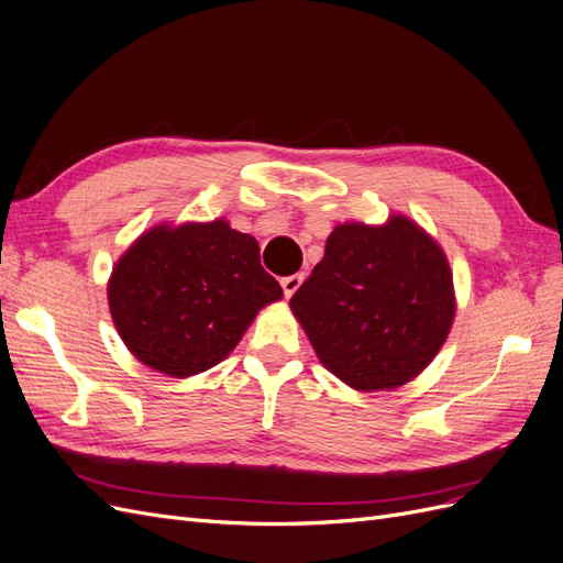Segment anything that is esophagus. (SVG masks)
Instances as JSON below:
<instances>
[{
  "label": "esophagus",
  "mask_w": 563,
  "mask_h": 563,
  "mask_svg": "<svg viewBox=\"0 0 563 563\" xmlns=\"http://www.w3.org/2000/svg\"><path fill=\"white\" fill-rule=\"evenodd\" d=\"M302 279H305V275L302 272H298V275H291V277H284L282 279V288H284V296L286 298H291L298 288H300V284H302Z\"/></svg>",
  "instance_id": "34e87169"
}]
</instances>
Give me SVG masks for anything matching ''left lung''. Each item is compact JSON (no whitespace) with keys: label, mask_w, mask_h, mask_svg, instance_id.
Returning a JSON list of instances; mask_svg holds the SVG:
<instances>
[{"label":"left lung","mask_w":563,"mask_h":563,"mask_svg":"<svg viewBox=\"0 0 563 563\" xmlns=\"http://www.w3.org/2000/svg\"><path fill=\"white\" fill-rule=\"evenodd\" d=\"M288 305L335 378L378 391L411 383L430 366L457 302L444 249L416 220L391 213L383 225H335Z\"/></svg>","instance_id":"8db88e82"}]
</instances>
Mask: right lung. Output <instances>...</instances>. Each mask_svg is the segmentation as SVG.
Wrapping results in <instances>:
<instances>
[{
	"label": "right lung",
	"mask_w": 563,
	"mask_h": 563,
	"mask_svg": "<svg viewBox=\"0 0 563 563\" xmlns=\"http://www.w3.org/2000/svg\"><path fill=\"white\" fill-rule=\"evenodd\" d=\"M282 296L255 236L225 218L145 230L108 279L119 338L141 364L172 378L223 362L255 314Z\"/></svg>",
	"instance_id": "1"
}]
</instances>
